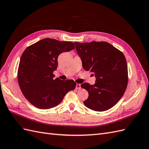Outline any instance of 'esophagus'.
Here are the masks:
<instances>
[{
  "label": "esophagus",
  "mask_w": 149,
  "mask_h": 149,
  "mask_svg": "<svg viewBox=\"0 0 149 149\" xmlns=\"http://www.w3.org/2000/svg\"><path fill=\"white\" fill-rule=\"evenodd\" d=\"M76 89H81V85L79 84H76Z\"/></svg>",
  "instance_id": "esophagus-1"
}]
</instances>
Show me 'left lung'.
Returning <instances> with one entry per match:
<instances>
[{
    "label": "left lung",
    "instance_id": "1",
    "mask_svg": "<svg viewBox=\"0 0 149 149\" xmlns=\"http://www.w3.org/2000/svg\"><path fill=\"white\" fill-rule=\"evenodd\" d=\"M74 44L83 68L96 77L94 84L81 85L89 93L84 104L93 111L108 110L120 100L127 86L128 70L124 54L105 42Z\"/></svg>",
    "mask_w": 149,
    "mask_h": 149
}]
</instances>
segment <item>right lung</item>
Instances as JSON below:
<instances>
[{"label":"right lung","mask_w":149,"mask_h":149,"mask_svg":"<svg viewBox=\"0 0 149 149\" xmlns=\"http://www.w3.org/2000/svg\"><path fill=\"white\" fill-rule=\"evenodd\" d=\"M71 42L44 38L26 48L22 55L18 69V81L25 97L32 105L47 109L62 101L66 94L73 90L72 79H54L60 54L74 49Z\"/></svg>","instance_id":"right-lung-1"}]
</instances>
